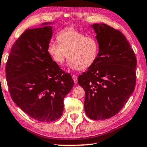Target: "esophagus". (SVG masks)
<instances>
[{"label":"esophagus","instance_id":"obj_1","mask_svg":"<svg viewBox=\"0 0 147 147\" xmlns=\"http://www.w3.org/2000/svg\"><path fill=\"white\" fill-rule=\"evenodd\" d=\"M72 78H73V80L74 81V83H78V77H77L76 75H73L72 76Z\"/></svg>","mask_w":147,"mask_h":147}]
</instances>
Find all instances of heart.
Segmentation results:
<instances>
[{
  "label": "heart",
  "mask_w": 147,
  "mask_h": 147,
  "mask_svg": "<svg viewBox=\"0 0 147 147\" xmlns=\"http://www.w3.org/2000/svg\"><path fill=\"white\" fill-rule=\"evenodd\" d=\"M57 41L58 43H49L48 51L58 64H62L67 56L71 68L83 70L92 66L97 57L98 46L96 40L75 29L61 31L57 35Z\"/></svg>",
  "instance_id": "1"
}]
</instances>
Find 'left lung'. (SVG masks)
<instances>
[{
    "instance_id": "obj_1",
    "label": "left lung",
    "mask_w": 147,
    "mask_h": 147,
    "mask_svg": "<svg viewBox=\"0 0 147 147\" xmlns=\"http://www.w3.org/2000/svg\"><path fill=\"white\" fill-rule=\"evenodd\" d=\"M99 52L92 66L78 77L85 91L84 108L90 119L102 120L122 109L136 84L137 59L126 37L105 24H94Z\"/></svg>"
}]
</instances>
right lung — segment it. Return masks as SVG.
Segmentation results:
<instances>
[{"mask_svg": "<svg viewBox=\"0 0 147 147\" xmlns=\"http://www.w3.org/2000/svg\"><path fill=\"white\" fill-rule=\"evenodd\" d=\"M51 24L26 29L13 43L6 65V78L13 102L42 122L60 118L64 97L74 84L70 74L61 69L49 53Z\"/></svg>", "mask_w": 147, "mask_h": 147, "instance_id": "add662e5", "label": "right lung"}]
</instances>
